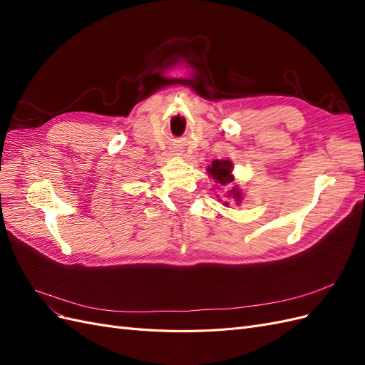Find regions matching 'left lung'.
<instances>
[{"label": "left lung", "instance_id": "left-lung-1", "mask_svg": "<svg viewBox=\"0 0 365 365\" xmlns=\"http://www.w3.org/2000/svg\"><path fill=\"white\" fill-rule=\"evenodd\" d=\"M231 163H228V161H219V160H216V161H213L212 163V165H210L208 168V173L213 176V180L216 181V182H219L220 185H227L228 182H233V176H231ZM233 197L236 201H240V193L237 192V189H233Z\"/></svg>", "mask_w": 365, "mask_h": 365}]
</instances>
